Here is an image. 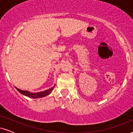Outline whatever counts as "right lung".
Returning <instances> with one entry per match:
<instances>
[{"instance_id":"obj_1","label":"right lung","mask_w":133,"mask_h":133,"mask_svg":"<svg viewBox=\"0 0 133 133\" xmlns=\"http://www.w3.org/2000/svg\"><path fill=\"white\" fill-rule=\"evenodd\" d=\"M54 87H52V88H50L49 90L44 91L36 92V93H32V92L28 91L21 90L19 88H16H16L17 89V91H19L21 92L22 94H23V95H25V96H27V97H31V98H34V99H36V98L45 97V96H46L47 95H48V94H50L52 90L54 89Z\"/></svg>"}]
</instances>
